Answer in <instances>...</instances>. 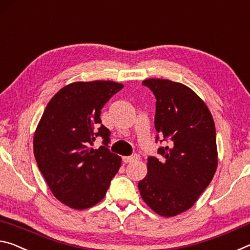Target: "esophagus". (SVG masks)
<instances>
[{
  "instance_id": "34e87169",
  "label": "esophagus",
  "mask_w": 250,
  "mask_h": 250,
  "mask_svg": "<svg viewBox=\"0 0 250 250\" xmlns=\"http://www.w3.org/2000/svg\"><path fill=\"white\" fill-rule=\"evenodd\" d=\"M140 155L137 154H134L132 155V156H125L123 157V162L124 163H132V162H135V161H140Z\"/></svg>"
}]
</instances>
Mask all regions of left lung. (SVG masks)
Masks as SVG:
<instances>
[{
	"label": "left lung",
	"instance_id": "8db88e82",
	"mask_svg": "<svg viewBox=\"0 0 250 250\" xmlns=\"http://www.w3.org/2000/svg\"><path fill=\"white\" fill-rule=\"evenodd\" d=\"M143 85L156 97L155 128L168 144L158 148L162 158L147 159V175L138 189L150 209L173 217L197 202L216 173L215 123L205 102L186 85L163 79L145 80Z\"/></svg>",
	"mask_w": 250,
	"mask_h": 250
}]
</instances>
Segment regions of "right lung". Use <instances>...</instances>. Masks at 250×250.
Instances as JSON below:
<instances>
[{
  "label": "right lung",
  "mask_w": 250,
  "mask_h": 250,
  "mask_svg": "<svg viewBox=\"0 0 250 250\" xmlns=\"http://www.w3.org/2000/svg\"><path fill=\"white\" fill-rule=\"evenodd\" d=\"M123 87L112 81L68 84L48 102L36 127L33 148L39 169L53 195L73 209L100 203L120 169L122 158L106 147L110 132L100 116ZM97 136L104 146L91 149Z\"/></svg>",
  "instance_id": "1"
}]
</instances>
